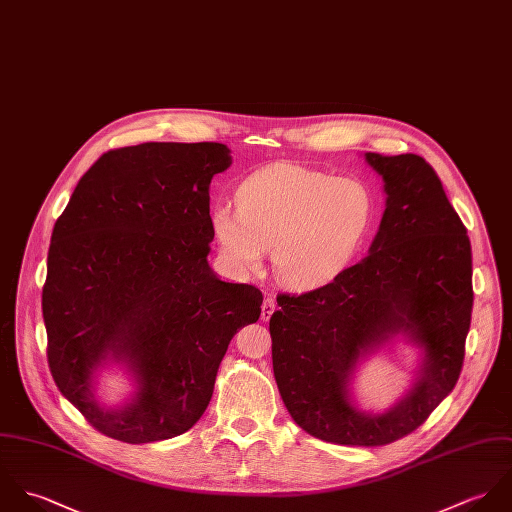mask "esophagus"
<instances>
[{
    "label": "esophagus",
    "instance_id": "esophagus-1",
    "mask_svg": "<svg viewBox=\"0 0 512 512\" xmlns=\"http://www.w3.org/2000/svg\"><path fill=\"white\" fill-rule=\"evenodd\" d=\"M273 312H275V301L271 297H267L261 305V320H269Z\"/></svg>",
    "mask_w": 512,
    "mask_h": 512
}]
</instances>
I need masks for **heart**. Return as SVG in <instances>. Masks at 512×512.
I'll return each instance as SVG.
<instances>
[{"instance_id": "b5f03b06", "label": "heart", "mask_w": 512, "mask_h": 512, "mask_svg": "<svg viewBox=\"0 0 512 512\" xmlns=\"http://www.w3.org/2000/svg\"><path fill=\"white\" fill-rule=\"evenodd\" d=\"M235 205L211 211L223 259L235 271L249 273L271 249L277 279L299 291L336 279L366 245L376 215L366 182L295 164H273L251 174L239 186Z\"/></svg>"}]
</instances>
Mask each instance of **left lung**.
I'll list each match as a JSON object with an SVG mask.
<instances>
[{"mask_svg":"<svg viewBox=\"0 0 512 512\" xmlns=\"http://www.w3.org/2000/svg\"><path fill=\"white\" fill-rule=\"evenodd\" d=\"M382 176L386 211L370 253L334 281L279 295L269 320L273 372L291 417L338 445H388L415 431L455 388L473 310L471 241L435 170L417 154H366ZM404 329L424 350L409 396L368 416L347 398L366 351Z\"/></svg>","mask_w":512,"mask_h":512,"instance_id":"8db88e82","label":"left lung"}]
</instances>
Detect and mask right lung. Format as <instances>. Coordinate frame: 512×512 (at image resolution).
Masks as SVG:
<instances>
[{"instance_id":"add662e5","label":"right lung","mask_w":512,"mask_h":512,"mask_svg":"<svg viewBox=\"0 0 512 512\" xmlns=\"http://www.w3.org/2000/svg\"><path fill=\"white\" fill-rule=\"evenodd\" d=\"M229 164L219 142L108 150L55 221L41 297L49 370L112 439L186 433L204 415L231 338L261 314L257 287L219 281L207 265L209 184ZM108 355L139 380L122 410H103L90 394Z\"/></svg>"}]
</instances>
